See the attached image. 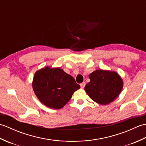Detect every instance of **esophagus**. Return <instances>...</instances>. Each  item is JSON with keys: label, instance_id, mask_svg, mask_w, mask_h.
Returning a JSON list of instances; mask_svg holds the SVG:
<instances>
[{"label": "esophagus", "instance_id": "obj_1", "mask_svg": "<svg viewBox=\"0 0 146 146\" xmlns=\"http://www.w3.org/2000/svg\"><path fill=\"white\" fill-rule=\"evenodd\" d=\"M85 82H83V83H82L81 84H80V86H81V88H83L85 87Z\"/></svg>", "mask_w": 146, "mask_h": 146}]
</instances>
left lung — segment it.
Returning a JSON list of instances; mask_svg holds the SVG:
<instances>
[{
  "label": "left lung",
  "instance_id": "8db88e82",
  "mask_svg": "<svg viewBox=\"0 0 146 146\" xmlns=\"http://www.w3.org/2000/svg\"><path fill=\"white\" fill-rule=\"evenodd\" d=\"M90 82L85 90L92 100L101 105H107L115 99L123 88V81L115 71L97 70L89 75Z\"/></svg>",
  "mask_w": 146,
  "mask_h": 146
}]
</instances>
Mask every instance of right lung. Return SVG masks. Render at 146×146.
<instances>
[{"label": "right lung", "mask_w": 146, "mask_h": 146, "mask_svg": "<svg viewBox=\"0 0 146 146\" xmlns=\"http://www.w3.org/2000/svg\"><path fill=\"white\" fill-rule=\"evenodd\" d=\"M33 88L37 97L46 106L60 109L68 103L80 86L73 76L60 68L46 66L35 74Z\"/></svg>", "instance_id": "1"}]
</instances>
